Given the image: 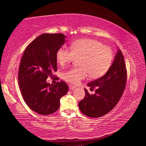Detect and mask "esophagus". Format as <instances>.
<instances>
[{
  "instance_id": "34e87169",
  "label": "esophagus",
  "mask_w": 146,
  "mask_h": 146,
  "mask_svg": "<svg viewBox=\"0 0 146 146\" xmlns=\"http://www.w3.org/2000/svg\"><path fill=\"white\" fill-rule=\"evenodd\" d=\"M75 88H76L75 87V86H73L72 85H69V89H70V90H74Z\"/></svg>"
}]
</instances>
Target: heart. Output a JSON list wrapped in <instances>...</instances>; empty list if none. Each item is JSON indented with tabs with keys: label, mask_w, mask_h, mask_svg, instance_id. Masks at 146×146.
I'll return each mask as SVG.
<instances>
[{
	"label": "heart",
	"mask_w": 146,
	"mask_h": 146,
	"mask_svg": "<svg viewBox=\"0 0 146 146\" xmlns=\"http://www.w3.org/2000/svg\"><path fill=\"white\" fill-rule=\"evenodd\" d=\"M56 60L64 66L79 58L80 67L71 68L63 73L64 80L72 84H78L90 74L93 78L101 77L110 69L113 53L110 47L92 39H79L71 44V49L62 47L56 55Z\"/></svg>",
	"instance_id": "heart-1"
}]
</instances>
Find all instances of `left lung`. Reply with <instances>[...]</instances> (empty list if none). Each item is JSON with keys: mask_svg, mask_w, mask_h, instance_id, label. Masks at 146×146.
<instances>
[{"mask_svg": "<svg viewBox=\"0 0 146 146\" xmlns=\"http://www.w3.org/2000/svg\"><path fill=\"white\" fill-rule=\"evenodd\" d=\"M126 80L124 58L118 49L108 72L101 78L88 84L91 89L97 88L95 93L90 95L84 89L85 97L78 103L81 112L87 117L98 118L111 111L122 97Z\"/></svg>", "mask_w": 146, "mask_h": 146, "instance_id": "left-lung-1", "label": "left lung"}]
</instances>
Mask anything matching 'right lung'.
<instances>
[{
    "label": "right lung",
    "instance_id": "1",
    "mask_svg": "<svg viewBox=\"0 0 146 146\" xmlns=\"http://www.w3.org/2000/svg\"><path fill=\"white\" fill-rule=\"evenodd\" d=\"M62 33H44L27 46L19 70V84L25 102L35 112L51 115L60 107V99L68 91L64 81L50 85L48 76L57 71L56 52L65 42Z\"/></svg>",
    "mask_w": 146,
    "mask_h": 146
}]
</instances>
